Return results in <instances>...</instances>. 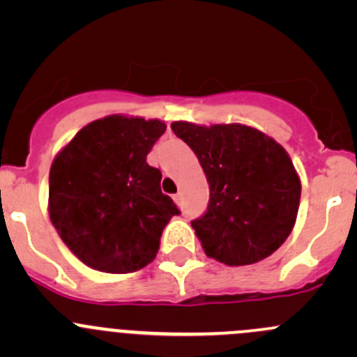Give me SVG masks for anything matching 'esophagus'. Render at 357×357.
I'll use <instances>...</instances> for the list:
<instances>
[{"instance_id":"obj_1","label":"esophagus","mask_w":357,"mask_h":357,"mask_svg":"<svg viewBox=\"0 0 357 357\" xmlns=\"http://www.w3.org/2000/svg\"><path fill=\"white\" fill-rule=\"evenodd\" d=\"M172 199H174L176 204H178V205H181V193H176V195L172 197Z\"/></svg>"}]
</instances>
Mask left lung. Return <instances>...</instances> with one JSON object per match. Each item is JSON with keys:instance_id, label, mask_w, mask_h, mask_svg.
<instances>
[{"instance_id": "left-lung-1", "label": "left lung", "mask_w": 357, "mask_h": 357, "mask_svg": "<svg viewBox=\"0 0 357 357\" xmlns=\"http://www.w3.org/2000/svg\"><path fill=\"white\" fill-rule=\"evenodd\" d=\"M171 128L195 152L211 190L207 211L192 221L205 255L247 266L278 250L301 202V179L287 150L243 124L176 121Z\"/></svg>"}]
</instances>
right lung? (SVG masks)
I'll list each match as a JSON object with an SVG mask.
<instances>
[{
  "label": "right lung",
  "mask_w": 357,
  "mask_h": 357,
  "mask_svg": "<svg viewBox=\"0 0 357 357\" xmlns=\"http://www.w3.org/2000/svg\"><path fill=\"white\" fill-rule=\"evenodd\" d=\"M165 124L109 115L89 122L56 153L48 211L72 254L103 273H132L155 259L160 236L179 214L146 164Z\"/></svg>",
  "instance_id": "add662e5"
}]
</instances>
